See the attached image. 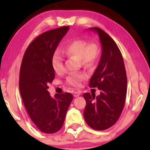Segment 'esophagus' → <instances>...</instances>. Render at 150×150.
<instances>
[{"label":"esophagus","instance_id":"esophagus-1","mask_svg":"<svg viewBox=\"0 0 150 150\" xmlns=\"http://www.w3.org/2000/svg\"><path fill=\"white\" fill-rule=\"evenodd\" d=\"M80 94H81V92H80V91H77V92H74L73 95H74V97H79Z\"/></svg>","mask_w":150,"mask_h":150}]
</instances>
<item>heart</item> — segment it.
I'll return each instance as SVG.
<instances>
[{
	"label": "heart",
	"instance_id": "heart-1",
	"mask_svg": "<svg viewBox=\"0 0 150 150\" xmlns=\"http://www.w3.org/2000/svg\"><path fill=\"white\" fill-rule=\"evenodd\" d=\"M63 52L67 56H74L80 58L84 65L92 64L96 61L99 56V46L96 42H87L80 39L73 40L63 49ZM51 66L56 73H61L63 71V58L58 51H55L51 57ZM87 75L85 73H74L67 78L69 85L74 87H80L82 82L86 80Z\"/></svg>",
	"mask_w": 150,
	"mask_h": 150
}]
</instances>
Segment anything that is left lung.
Segmentation results:
<instances>
[{"label": "left lung", "mask_w": 150, "mask_h": 150, "mask_svg": "<svg viewBox=\"0 0 150 150\" xmlns=\"http://www.w3.org/2000/svg\"><path fill=\"white\" fill-rule=\"evenodd\" d=\"M99 35L101 56L91 77L89 86L97 87L101 93L83 94L86 101L84 118L89 127L97 130L109 128L118 120L124 107L127 93V76L124 61L118 46L107 33L92 27Z\"/></svg>", "instance_id": "1"}]
</instances>
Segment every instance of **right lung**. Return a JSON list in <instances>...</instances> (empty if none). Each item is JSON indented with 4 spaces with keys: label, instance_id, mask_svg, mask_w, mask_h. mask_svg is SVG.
I'll use <instances>...</instances> for the list:
<instances>
[{
    "label": "right lung",
    "instance_id": "obj_1",
    "mask_svg": "<svg viewBox=\"0 0 150 150\" xmlns=\"http://www.w3.org/2000/svg\"><path fill=\"white\" fill-rule=\"evenodd\" d=\"M68 30L65 26L38 36L26 49L20 67L19 87L24 105L32 122L45 133L61 128L73 99L68 92L51 97L47 90L55 77L51 57Z\"/></svg>",
    "mask_w": 150,
    "mask_h": 150
}]
</instances>
